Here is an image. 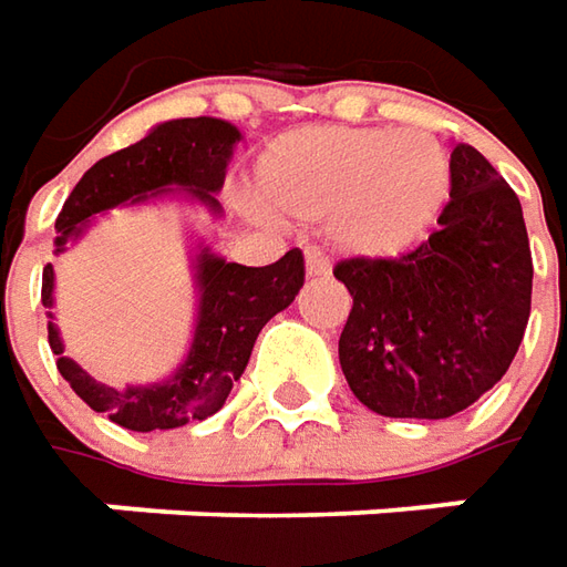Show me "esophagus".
<instances>
[{"mask_svg": "<svg viewBox=\"0 0 567 567\" xmlns=\"http://www.w3.org/2000/svg\"><path fill=\"white\" fill-rule=\"evenodd\" d=\"M303 264H307V276H313V279H326L332 272V260L322 250H317V247L307 250V260Z\"/></svg>", "mask_w": 567, "mask_h": 567, "instance_id": "esophagus-1", "label": "esophagus"}]
</instances>
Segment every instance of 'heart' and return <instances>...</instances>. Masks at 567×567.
<instances>
[{"instance_id": "obj_1", "label": "heart", "mask_w": 567, "mask_h": 567, "mask_svg": "<svg viewBox=\"0 0 567 567\" xmlns=\"http://www.w3.org/2000/svg\"><path fill=\"white\" fill-rule=\"evenodd\" d=\"M257 194L291 219H332L348 250L392 257L436 223L452 187L445 150L420 131L303 127L257 159Z\"/></svg>"}]
</instances>
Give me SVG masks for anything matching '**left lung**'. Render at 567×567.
<instances>
[{
    "label": "left lung",
    "mask_w": 567,
    "mask_h": 567,
    "mask_svg": "<svg viewBox=\"0 0 567 567\" xmlns=\"http://www.w3.org/2000/svg\"><path fill=\"white\" fill-rule=\"evenodd\" d=\"M449 168L452 197L417 250L332 269L354 298L339 339L344 380L382 417L445 420L474 404L512 367L530 317L517 194L471 144Z\"/></svg>",
    "instance_id": "left-lung-1"
}]
</instances>
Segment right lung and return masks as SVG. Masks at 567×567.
<instances>
[{
  "label": "right lung",
  "mask_w": 567,
  "mask_h": 567,
  "mask_svg": "<svg viewBox=\"0 0 567 567\" xmlns=\"http://www.w3.org/2000/svg\"><path fill=\"white\" fill-rule=\"evenodd\" d=\"M241 131L223 118H172L150 131L137 144L103 156L84 172L55 219V254L84 235L96 213L112 206L147 204L166 194H187L213 216L223 213L216 194L235 156ZM200 291L194 342L185 363L166 382L112 389L96 382L81 363L65 358V344L50 313V348L59 373L87 401L93 411L109 414L112 423L150 433L175 430L190 420L213 417L228 399L231 382L245 373L254 342L266 322L295 301L303 285V254L295 247L269 266L225 264L209 247L194 257ZM55 269H43V307L52 310Z\"/></svg>",
  "instance_id": "1"
}]
</instances>
